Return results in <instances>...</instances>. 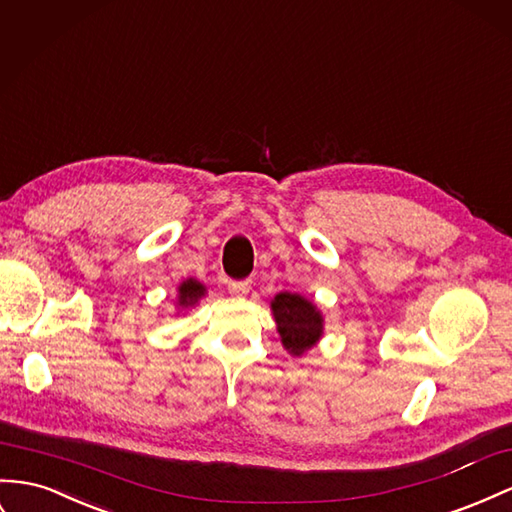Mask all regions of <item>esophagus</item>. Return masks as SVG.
Here are the masks:
<instances>
[{"label":"esophagus","instance_id":"1","mask_svg":"<svg viewBox=\"0 0 512 512\" xmlns=\"http://www.w3.org/2000/svg\"><path fill=\"white\" fill-rule=\"evenodd\" d=\"M250 288H252V282H250V280H237V282H228V290H230L232 295H237V297H243V295L250 293Z\"/></svg>","mask_w":512,"mask_h":512}]
</instances>
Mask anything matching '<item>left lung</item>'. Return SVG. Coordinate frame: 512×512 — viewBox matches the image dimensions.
<instances>
[{"label": "left lung", "mask_w": 512, "mask_h": 512, "mask_svg": "<svg viewBox=\"0 0 512 512\" xmlns=\"http://www.w3.org/2000/svg\"><path fill=\"white\" fill-rule=\"evenodd\" d=\"M273 319L284 349L301 357L323 336V314L312 301L297 293H278L271 301Z\"/></svg>", "instance_id": "obj_1"}]
</instances>
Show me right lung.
<instances>
[{
  "mask_svg": "<svg viewBox=\"0 0 512 512\" xmlns=\"http://www.w3.org/2000/svg\"><path fill=\"white\" fill-rule=\"evenodd\" d=\"M204 295H206V286L200 284L198 280L187 278L185 282L178 284V299H176V303L181 308H193Z\"/></svg>",
  "mask_w": 512,
  "mask_h": 512,
  "instance_id": "1",
  "label": "right lung"
}]
</instances>
